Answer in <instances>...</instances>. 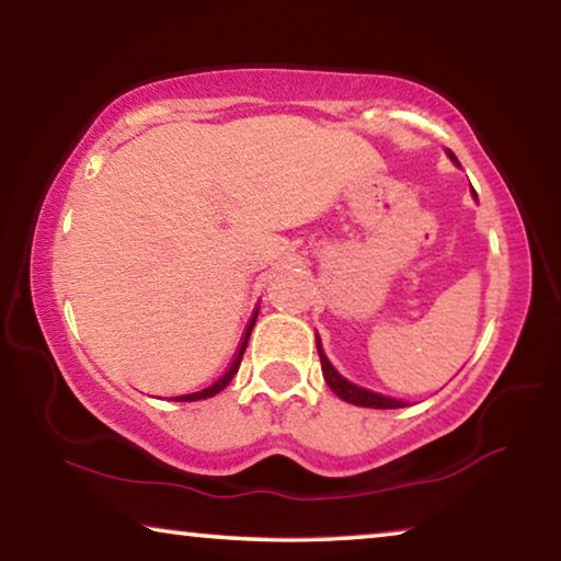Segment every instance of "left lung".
Instances as JSON below:
<instances>
[{
    "mask_svg": "<svg viewBox=\"0 0 561 561\" xmlns=\"http://www.w3.org/2000/svg\"><path fill=\"white\" fill-rule=\"evenodd\" d=\"M450 158L455 160V156L450 153ZM317 351H319V358H321V371H324V378L331 391H334L341 401H348L354 405H366V408H403V401H396V398H386L381 393H374V391H366V388H358L354 383H348L344 376L336 374V368L329 364V358L324 356V351H321V344L317 339Z\"/></svg>",
    "mask_w": 561,
    "mask_h": 561,
    "instance_id": "left-lung-1",
    "label": "left lung"
}]
</instances>
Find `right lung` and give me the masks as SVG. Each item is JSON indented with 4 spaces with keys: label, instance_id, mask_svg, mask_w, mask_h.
Listing matches in <instances>:
<instances>
[{
    "label": "right lung",
    "instance_id": "right-lung-1",
    "mask_svg": "<svg viewBox=\"0 0 561 561\" xmlns=\"http://www.w3.org/2000/svg\"><path fill=\"white\" fill-rule=\"evenodd\" d=\"M254 319H257V314L252 317V321H250V327H247V331H244V336H242V344H240V348H237V354H234V358H232V364H230V368H227V371L217 378L215 383H210L207 388H203V391H197V393H187V396H178L175 401H201V398H210V396H215V393H220L222 388L232 381L234 378V374H237V368H240V360H242V354H244V348H247V341H250V334H252V327H254Z\"/></svg>",
    "mask_w": 561,
    "mask_h": 561
}]
</instances>
